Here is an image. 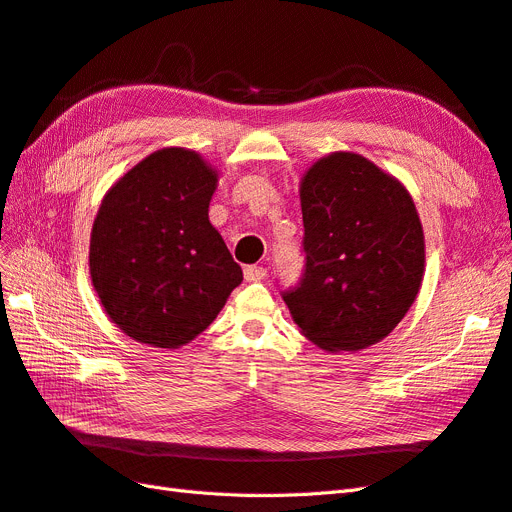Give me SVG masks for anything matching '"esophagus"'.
<instances>
[{"label": "esophagus", "instance_id": "1", "mask_svg": "<svg viewBox=\"0 0 512 512\" xmlns=\"http://www.w3.org/2000/svg\"><path fill=\"white\" fill-rule=\"evenodd\" d=\"M243 275H245L247 282H260V280H265V277H267V269L250 265V267L243 269Z\"/></svg>", "mask_w": 512, "mask_h": 512}]
</instances>
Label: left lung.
<instances>
[{"instance_id": "8db88e82", "label": "left lung", "mask_w": 512, "mask_h": 512, "mask_svg": "<svg viewBox=\"0 0 512 512\" xmlns=\"http://www.w3.org/2000/svg\"><path fill=\"white\" fill-rule=\"evenodd\" d=\"M305 273L284 292L294 324L327 352L378 344L408 314L425 275V235L406 185L352 151L301 179Z\"/></svg>"}]
</instances>
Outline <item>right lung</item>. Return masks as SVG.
Instances as JSON below:
<instances>
[{
  "mask_svg": "<svg viewBox=\"0 0 512 512\" xmlns=\"http://www.w3.org/2000/svg\"><path fill=\"white\" fill-rule=\"evenodd\" d=\"M218 179L198 151L164 147L104 194L89 275L106 316L136 342L190 344L241 284V267L209 222Z\"/></svg>",
  "mask_w": 512,
  "mask_h": 512,
  "instance_id": "right-lung-1",
  "label": "right lung"
}]
</instances>
